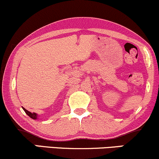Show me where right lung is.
Segmentation results:
<instances>
[{
  "mask_svg": "<svg viewBox=\"0 0 159 159\" xmlns=\"http://www.w3.org/2000/svg\"><path fill=\"white\" fill-rule=\"evenodd\" d=\"M22 109H23V110H24V111L25 112V113L27 114V115H28V116L31 117V119H37V118H38V115H37V113H31V112H29V111H28V110H25V109L24 107H22Z\"/></svg>",
  "mask_w": 159,
  "mask_h": 159,
  "instance_id": "obj_1",
  "label": "right lung"
}]
</instances>
